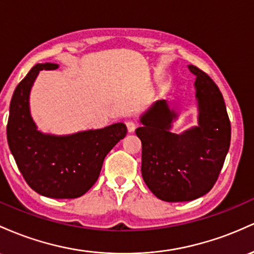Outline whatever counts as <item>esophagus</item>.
Here are the masks:
<instances>
[{
  "mask_svg": "<svg viewBox=\"0 0 254 254\" xmlns=\"http://www.w3.org/2000/svg\"><path fill=\"white\" fill-rule=\"evenodd\" d=\"M126 126H127L128 132L132 133V132H134V129L136 128V122H134V121H127L126 122Z\"/></svg>",
  "mask_w": 254,
  "mask_h": 254,
  "instance_id": "34e87169",
  "label": "esophagus"
}]
</instances>
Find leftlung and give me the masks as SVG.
<instances>
[{
  "instance_id": "obj_1",
  "label": "left lung",
  "mask_w": 254,
  "mask_h": 254,
  "mask_svg": "<svg viewBox=\"0 0 254 254\" xmlns=\"http://www.w3.org/2000/svg\"><path fill=\"white\" fill-rule=\"evenodd\" d=\"M198 126L181 134L170 132L178 118L164 99L155 102L140 118L135 133L141 140V175L161 200H194L217 181L230 145V121L217 85L195 65Z\"/></svg>"
}]
</instances>
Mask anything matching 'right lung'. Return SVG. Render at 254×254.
<instances>
[{"label":"right lung","instance_id":"obj_1","mask_svg":"<svg viewBox=\"0 0 254 254\" xmlns=\"http://www.w3.org/2000/svg\"><path fill=\"white\" fill-rule=\"evenodd\" d=\"M56 64H36L14 91L7 124V139L25 181L39 194L55 199L81 196L95 185L105 156L127 134L125 124L69 135L44 134L30 114V92L39 70Z\"/></svg>","mask_w":254,"mask_h":254}]
</instances>
